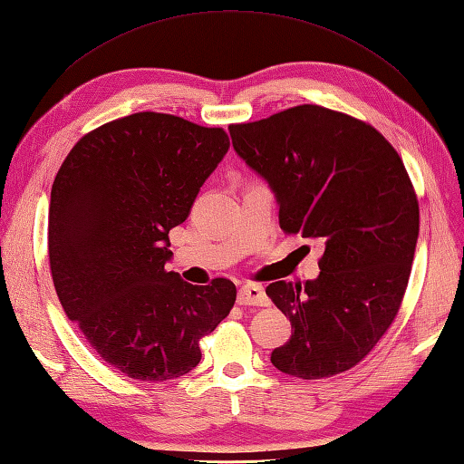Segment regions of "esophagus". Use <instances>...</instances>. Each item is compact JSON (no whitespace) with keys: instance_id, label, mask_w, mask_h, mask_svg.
<instances>
[{"instance_id":"obj_1","label":"esophagus","mask_w":464,"mask_h":464,"mask_svg":"<svg viewBox=\"0 0 464 464\" xmlns=\"http://www.w3.org/2000/svg\"><path fill=\"white\" fill-rule=\"evenodd\" d=\"M240 305H267V295L258 284H244L238 290Z\"/></svg>"}]
</instances>
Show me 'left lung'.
I'll list each match as a JSON object with an SVG mask.
<instances>
[{
  "mask_svg": "<svg viewBox=\"0 0 464 464\" xmlns=\"http://www.w3.org/2000/svg\"><path fill=\"white\" fill-rule=\"evenodd\" d=\"M228 130L274 192L282 230L324 244L315 280L266 287L292 322L272 363L302 379L347 372L383 337L407 290L419 202L403 160L372 125L319 105Z\"/></svg>",
  "mask_w": 464,
  "mask_h": 464,
  "instance_id": "8db88e82",
  "label": "left lung"
}]
</instances>
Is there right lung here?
<instances>
[{
    "label": "right lung",
    "instance_id": "obj_1",
    "mask_svg": "<svg viewBox=\"0 0 464 464\" xmlns=\"http://www.w3.org/2000/svg\"><path fill=\"white\" fill-rule=\"evenodd\" d=\"M230 149L222 129L162 112L111 121L71 149L49 204V264L59 302L89 345L130 379H177L230 314L236 285L167 272L169 232Z\"/></svg>",
    "mask_w": 464,
    "mask_h": 464
}]
</instances>
